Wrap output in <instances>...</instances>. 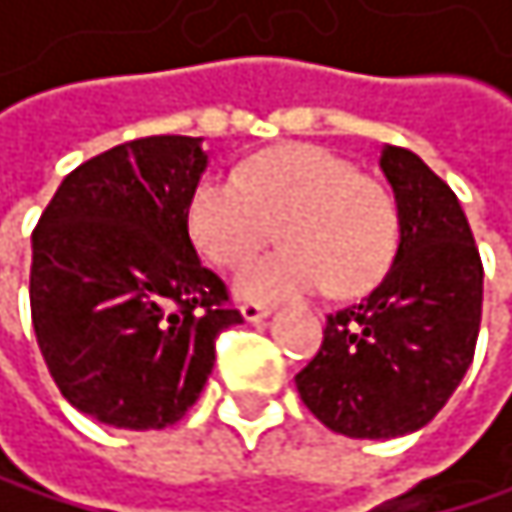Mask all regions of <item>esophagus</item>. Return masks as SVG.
Segmentation results:
<instances>
[{"label":"esophagus","instance_id":"1","mask_svg":"<svg viewBox=\"0 0 512 512\" xmlns=\"http://www.w3.org/2000/svg\"><path fill=\"white\" fill-rule=\"evenodd\" d=\"M242 316H245V322H261V319L270 316V307H267V304H254V301H248V304H242Z\"/></svg>","mask_w":512,"mask_h":512}]
</instances>
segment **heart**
Returning a JSON list of instances; mask_svg holds the SVG:
<instances>
[{
    "instance_id": "1",
    "label": "heart",
    "mask_w": 512,
    "mask_h": 512,
    "mask_svg": "<svg viewBox=\"0 0 512 512\" xmlns=\"http://www.w3.org/2000/svg\"><path fill=\"white\" fill-rule=\"evenodd\" d=\"M187 233L205 261L242 267L276 230L285 248L248 267L236 291L254 301L322 291L356 298L393 264L399 214L390 190L313 144L251 156L236 181L208 174L187 202Z\"/></svg>"
}]
</instances>
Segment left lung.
<instances>
[{
	"label": "left lung",
	"instance_id": "1",
	"mask_svg": "<svg viewBox=\"0 0 512 512\" xmlns=\"http://www.w3.org/2000/svg\"><path fill=\"white\" fill-rule=\"evenodd\" d=\"M399 248L381 285L325 319L294 375L313 415L350 439L415 433L458 390L482 319V261L451 187L405 147L381 150Z\"/></svg>",
	"mask_w": 512,
	"mask_h": 512
}]
</instances>
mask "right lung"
Instances as JSON below:
<instances>
[{"instance_id": "add662e5", "label": "right lung", "mask_w": 512, "mask_h": 512, "mask_svg": "<svg viewBox=\"0 0 512 512\" xmlns=\"http://www.w3.org/2000/svg\"><path fill=\"white\" fill-rule=\"evenodd\" d=\"M205 165L202 137H137L73 168L33 230L42 359L64 399L101 424H178L218 334L242 322L184 221Z\"/></svg>"}]
</instances>
